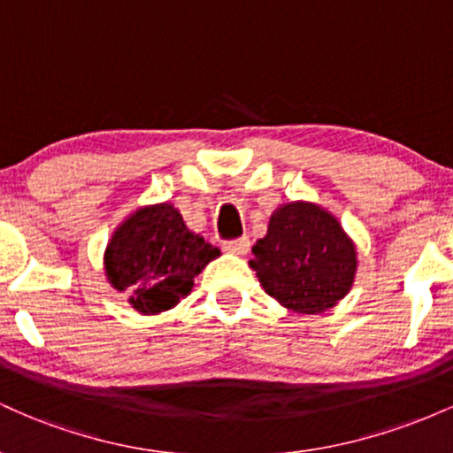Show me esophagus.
Wrapping results in <instances>:
<instances>
[{"label": "esophagus", "instance_id": "34e87169", "mask_svg": "<svg viewBox=\"0 0 453 453\" xmlns=\"http://www.w3.org/2000/svg\"><path fill=\"white\" fill-rule=\"evenodd\" d=\"M249 247H251V242H249L247 236L236 238V241L223 242V249H226L227 253H232V256H247Z\"/></svg>", "mask_w": 453, "mask_h": 453}]
</instances>
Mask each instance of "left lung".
Listing matches in <instances>:
<instances>
[{"mask_svg": "<svg viewBox=\"0 0 453 453\" xmlns=\"http://www.w3.org/2000/svg\"><path fill=\"white\" fill-rule=\"evenodd\" d=\"M249 266L264 292L285 309L317 315L349 294L357 270L356 242L330 211L289 202L270 215L266 236L251 249Z\"/></svg>", "mask_w": 453, "mask_h": 453, "instance_id": "1", "label": "left lung"}]
</instances>
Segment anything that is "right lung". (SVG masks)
I'll return each instance as SVG.
<instances>
[{
  "instance_id": "add662e5",
  "label": "right lung",
  "mask_w": 453,
  "mask_h": 453,
  "mask_svg": "<svg viewBox=\"0 0 453 453\" xmlns=\"http://www.w3.org/2000/svg\"><path fill=\"white\" fill-rule=\"evenodd\" d=\"M221 251L185 226L170 202L140 206L117 226L104 251V270L117 292L142 315L174 309L194 279Z\"/></svg>"
}]
</instances>
